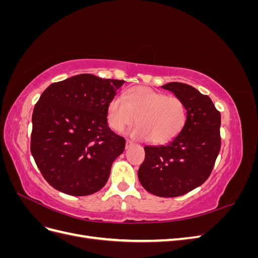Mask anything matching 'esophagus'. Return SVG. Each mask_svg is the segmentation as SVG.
I'll list each match as a JSON object with an SVG mask.
<instances>
[{
    "label": "esophagus",
    "instance_id": "34e87169",
    "mask_svg": "<svg viewBox=\"0 0 258 258\" xmlns=\"http://www.w3.org/2000/svg\"><path fill=\"white\" fill-rule=\"evenodd\" d=\"M131 145H134V142L130 141V140H127V141H126V148H129Z\"/></svg>",
    "mask_w": 258,
    "mask_h": 258
}]
</instances>
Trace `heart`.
Returning <instances> with one entry per match:
<instances>
[{"label": "heart", "mask_w": 258, "mask_h": 258, "mask_svg": "<svg viewBox=\"0 0 258 258\" xmlns=\"http://www.w3.org/2000/svg\"><path fill=\"white\" fill-rule=\"evenodd\" d=\"M123 97L126 101L116 96L107 105L108 123L116 132L137 121L132 137L165 144L174 140L185 127L187 108L181 98L143 86L127 90Z\"/></svg>", "instance_id": "1"}]
</instances>
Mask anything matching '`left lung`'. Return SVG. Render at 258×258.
Masks as SVG:
<instances>
[{"instance_id":"obj_1","label":"left lung","mask_w":258,"mask_h":258,"mask_svg":"<svg viewBox=\"0 0 258 258\" xmlns=\"http://www.w3.org/2000/svg\"><path fill=\"white\" fill-rule=\"evenodd\" d=\"M181 98L187 108L182 132L166 145L145 146L139 181L158 197H178L197 188L210 176L221 150V113L212 100L183 83L162 86Z\"/></svg>"}]
</instances>
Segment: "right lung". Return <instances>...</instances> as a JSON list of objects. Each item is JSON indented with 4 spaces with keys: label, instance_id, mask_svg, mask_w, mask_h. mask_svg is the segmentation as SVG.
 <instances>
[{
    "label": "right lung",
    "instance_id": "1",
    "mask_svg": "<svg viewBox=\"0 0 258 258\" xmlns=\"http://www.w3.org/2000/svg\"><path fill=\"white\" fill-rule=\"evenodd\" d=\"M123 81L80 74L53 83L34 106L31 154L50 186L71 196L100 190L126 140L107 124V105Z\"/></svg>",
    "mask_w": 258,
    "mask_h": 258
}]
</instances>
